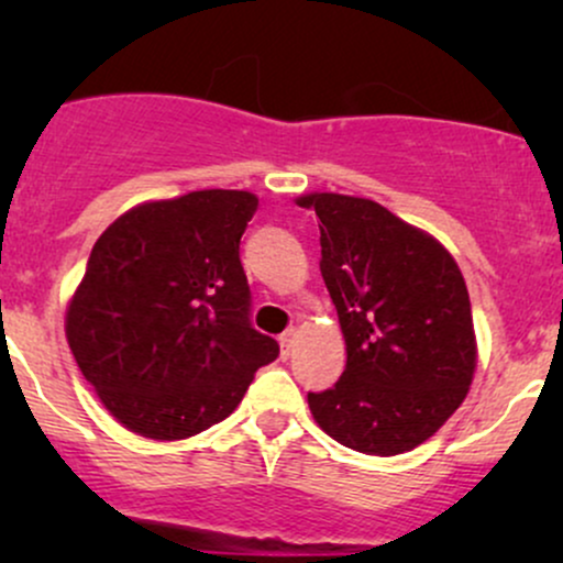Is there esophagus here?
Masks as SVG:
<instances>
[{
    "mask_svg": "<svg viewBox=\"0 0 563 563\" xmlns=\"http://www.w3.org/2000/svg\"><path fill=\"white\" fill-rule=\"evenodd\" d=\"M294 339H296V328H288L286 333H280V346H283V354L290 352V346H294Z\"/></svg>",
    "mask_w": 563,
    "mask_h": 563,
    "instance_id": "obj_1",
    "label": "esophagus"
}]
</instances>
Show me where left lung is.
I'll return each mask as SVG.
<instances>
[{"instance_id":"left-lung-1","label":"left lung","mask_w":563,"mask_h":563,"mask_svg":"<svg viewBox=\"0 0 563 563\" xmlns=\"http://www.w3.org/2000/svg\"><path fill=\"white\" fill-rule=\"evenodd\" d=\"M299 206L320 217V273L346 341L344 373L307 394L309 410L349 450L386 457L418 448L474 378L466 280L444 245L376 200L314 192Z\"/></svg>"}]
</instances>
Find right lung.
Listing matches in <instances>:
<instances>
[{
  "instance_id": "add662e5",
  "label": "right lung",
  "mask_w": 563,
  "mask_h": 563,
  "mask_svg": "<svg viewBox=\"0 0 563 563\" xmlns=\"http://www.w3.org/2000/svg\"><path fill=\"white\" fill-rule=\"evenodd\" d=\"M245 190L142 203L97 238L68 307V344L102 405L134 434L187 439L230 416L280 354L251 325Z\"/></svg>"
}]
</instances>
